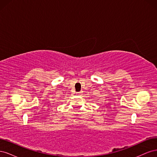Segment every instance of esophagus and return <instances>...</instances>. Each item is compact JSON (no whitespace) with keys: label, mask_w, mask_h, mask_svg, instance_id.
<instances>
[{"label":"esophagus","mask_w":157,"mask_h":157,"mask_svg":"<svg viewBox=\"0 0 157 157\" xmlns=\"http://www.w3.org/2000/svg\"><path fill=\"white\" fill-rule=\"evenodd\" d=\"M78 94H82V92H77Z\"/></svg>","instance_id":"1"}]
</instances>
